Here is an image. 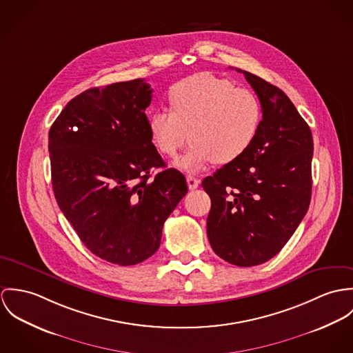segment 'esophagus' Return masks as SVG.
I'll return each mask as SVG.
<instances>
[{
  "label": "esophagus",
  "instance_id": "esophagus-1",
  "mask_svg": "<svg viewBox=\"0 0 353 353\" xmlns=\"http://www.w3.org/2000/svg\"><path fill=\"white\" fill-rule=\"evenodd\" d=\"M187 183H188L190 190H196L199 187L200 181L196 179L195 176H187Z\"/></svg>",
  "mask_w": 353,
  "mask_h": 353
}]
</instances>
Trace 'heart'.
<instances>
[{
    "label": "heart",
    "mask_w": 353,
    "mask_h": 353,
    "mask_svg": "<svg viewBox=\"0 0 353 353\" xmlns=\"http://www.w3.org/2000/svg\"><path fill=\"white\" fill-rule=\"evenodd\" d=\"M170 111L149 117L150 138L158 152L176 157L190 139V150L176 165L187 172L204 169L212 161L229 163L254 142L263 121V104L248 88L211 73H197L170 86Z\"/></svg>",
    "instance_id": "obj_1"
}]
</instances>
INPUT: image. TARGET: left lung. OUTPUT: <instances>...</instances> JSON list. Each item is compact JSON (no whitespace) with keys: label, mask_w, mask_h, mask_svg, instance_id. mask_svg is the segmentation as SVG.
I'll return each instance as SVG.
<instances>
[{"label":"left lung","mask_w":353,"mask_h":353,"mask_svg":"<svg viewBox=\"0 0 353 353\" xmlns=\"http://www.w3.org/2000/svg\"><path fill=\"white\" fill-rule=\"evenodd\" d=\"M263 104L252 146L203 180L211 199L207 235L212 250L238 267L276 256L305 218L312 199L313 135L287 94L235 69Z\"/></svg>","instance_id":"left-lung-1"}]
</instances>
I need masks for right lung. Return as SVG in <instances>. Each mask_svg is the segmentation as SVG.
<instances>
[{"mask_svg": "<svg viewBox=\"0 0 353 353\" xmlns=\"http://www.w3.org/2000/svg\"><path fill=\"white\" fill-rule=\"evenodd\" d=\"M145 79L92 88L70 100L48 132L57 203L97 257L135 265L157 252L162 228L187 195L183 173L165 169L145 114Z\"/></svg>", "mask_w": 353, "mask_h": 353, "instance_id": "1", "label": "right lung"}]
</instances>
